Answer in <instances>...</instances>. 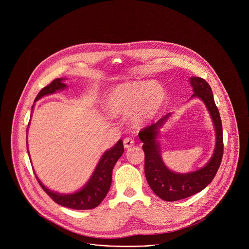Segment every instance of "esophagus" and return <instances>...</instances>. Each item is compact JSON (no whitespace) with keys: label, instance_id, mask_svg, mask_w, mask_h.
I'll return each mask as SVG.
<instances>
[{"label":"esophagus","instance_id":"1","mask_svg":"<svg viewBox=\"0 0 249 249\" xmlns=\"http://www.w3.org/2000/svg\"><path fill=\"white\" fill-rule=\"evenodd\" d=\"M123 144H124V148L125 149H129V148L134 146L135 141L133 139H131V138H125L124 141H123Z\"/></svg>","mask_w":249,"mask_h":249}]
</instances>
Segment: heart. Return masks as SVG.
<instances>
[{"instance_id": "obj_1", "label": "heart", "mask_w": 249, "mask_h": 249, "mask_svg": "<svg viewBox=\"0 0 249 249\" xmlns=\"http://www.w3.org/2000/svg\"><path fill=\"white\" fill-rule=\"evenodd\" d=\"M164 88L152 81H133L113 88L106 97V109L112 115L126 114L135 126L150 123L165 101Z\"/></svg>"}]
</instances>
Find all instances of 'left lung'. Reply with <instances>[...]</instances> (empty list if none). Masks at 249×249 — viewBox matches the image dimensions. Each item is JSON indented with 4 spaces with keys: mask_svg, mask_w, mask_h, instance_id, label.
<instances>
[{
    "mask_svg": "<svg viewBox=\"0 0 249 249\" xmlns=\"http://www.w3.org/2000/svg\"><path fill=\"white\" fill-rule=\"evenodd\" d=\"M190 83L194 90L192 96H198L205 102L216 129V149L206 166L187 174H178L170 171L163 164L156 138L159 133V128L161 127L169 114L139 132V138L144 143L146 179L155 194L168 202L185 199L202 191L214 179L221 165L224 154L222 120L211 87L202 78H191Z\"/></svg>",
    "mask_w": 249,
    "mask_h": 249,
    "instance_id": "8db88e82",
    "label": "left lung"
}]
</instances>
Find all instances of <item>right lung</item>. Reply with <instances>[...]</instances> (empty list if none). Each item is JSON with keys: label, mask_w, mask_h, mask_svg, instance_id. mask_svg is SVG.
<instances>
[{"label": "right lung", "mask_w": 249, "mask_h": 249, "mask_svg": "<svg viewBox=\"0 0 249 249\" xmlns=\"http://www.w3.org/2000/svg\"><path fill=\"white\" fill-rule=\"evenodd\" d=\"M63 79H56L52 81L48 86L44 87L35 97L36 101L44 95L53 93L59 89H65L67 86L62 83ZM124 152V146L122 140L109 151L106 152L99 160L92 176L90 177L88 184L79 192L69 195H61L54 193L47 189L36 177V179L42 189L47 195L57 204L74 210H89L97 207L107 194L111 181L112 170Z\"/></svg>", "instance_id": "1"}]
</instances>
